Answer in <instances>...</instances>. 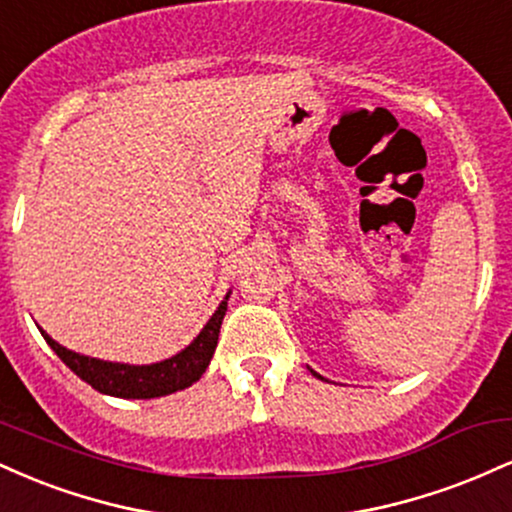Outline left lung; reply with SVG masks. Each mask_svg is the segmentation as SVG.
I'll return each instance as SVG.
<instances>
[{"mask_svg":"<svg viewBox=\"0 0 512 512\" xmlns=\"http://www.w3.org/2000/svg\"><path fill=\"white\" fill-rule=\"evenodd\" d=\"M313 373H315V370H313ZM315 375H317V373H315Z\"/></svg>","mask_w":512,"mask_h":512,"instance_id":"1","label":"left lung"}]
</instances>
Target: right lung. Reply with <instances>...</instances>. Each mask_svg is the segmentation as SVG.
<instances>
[{"label": "right lung", "instance_id": "add662e5", "mask_svg": "<svg viewBox=\"0 0 512 512\" xmlns=\"http://www.w3.org/2000/svg\"><path fill=\"white\" fill-rule=\"evenodd\" d=\"M228 296L226 293L216 313L209 317V322L204 325V330L197 334V339L190 346L180 351V354L166 358L161 363H151V366H129V363H113V361H101V358L81 356L76 351L64 349L62 344H57L50 334L43 337L50 344V349L67 363L69 368L79 375L84 383H88L93 390L103 392V395H113L122 399H151V397H163L173 395V392L185 390L192 383H197L199 378L207 370L211 356H214L216 342H219V330L223 315L228 308Z\"/></svg>", "mask_w": 512, "mask_h": 512}]
</instances>
